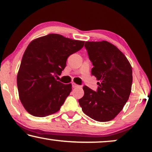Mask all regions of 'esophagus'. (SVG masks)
<instances>
[{"mask_svg": "<svg viewBox=\"0 0 152 152\" xmlns=\"http://www.w3.org/2000/svg\"><path fill=\"white\" fill-rule=\"evenodd\" d=\"M72 88H77V87H80V86L79 85H77V84H75V83H72Z\"/></svg>", "mask_w": 152, "mask_h": 152, "instance_id": "obj_1", "label": "esophagus"}]
</instances>
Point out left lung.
I'll return each instance as SVG.
<instances>
[{
    "label": "left lung",
    "mask_w": 152,
    "mask_h": 152,
    "mask_svg": "<svg viewBox=\"0 0 152 152\" xmlns=\"http://www.w3.org/2000/svg\"><path fill=\"white\" fill-rule=\"evenodd\" d=\"M85 48L97 78L98 88L84 86V95L79 99L84 113L98 122L115 118L128 101L133 81L132 66L117 47L106 41H86Z\"/></svg>",
    "instance_id": "left-lung-1"
}]
</instances>
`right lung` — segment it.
<instances>
[{"instance_id": "right-lung-1", "label": "right lung", "mask_w": 152, "mask_h": 152, "mask_svg": "<svg viewBox=\"0 0 152 152\" xmlns=\"http://www.w3.org/2000/svg\"><path fill=\"white\" fill-rule=\"evenodd\" d=\"M84 41L49 34L31 41L25 51L17 75L20 100L36 117L57 113L72 91V84L56 80L70 55L81 50Z\"/></svg>"}]
</instances>
